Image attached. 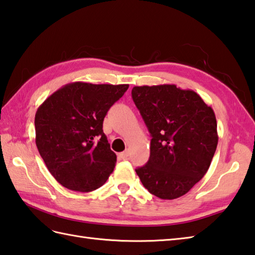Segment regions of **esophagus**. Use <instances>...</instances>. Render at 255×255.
Returning <instances> with one entry per match:
<instances>
[{
  "label": "esophagus",
  "instance_id": "1",
  "mask_svg": "<svg viewBox=\"0 0 255 255\" xmlns=\"http://www.w3.org/2000/svg\"><path fill=\"white\" fill-rule=\"evenodd\" d=\"M120 156H121L122 158H128L129 156V151L128 150H126L124 152H122L121 154H120Z\"/></svg>",
  "mask_w": 255,
  "mask_h": 255
}]
</instances>
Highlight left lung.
Returning a JSON list of instances; mask_svg holds the SVG:
<instances>
[{
	"label": "left lung",
	"instance_id": "obj_1",
	"mask_svg": "<svg viewBox=\"0 0 255 255\" xmlns=\"http://www.w3.org/2000/svg\"><path fill=\"white\" fill-rule=\"evenodd\" d=\"M132 99L152 136L150 158L136 174L151 194L180 198L205 175L217 150L213 110L174 84L134 86Z\"/></svg>",
	"mask_w": 255,
	"mask_h": 255
}]
</instances>
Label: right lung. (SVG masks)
Instances as JSON below:
<instances>
[{
    "label": "right lung",
    "instance_id": "right-lung-1",
    "mask_svg": "<svg viewBox=\"0 0 255 255\" xmlns=\"http://www.w3.org/2000/svg\"><path fill=\"white\" fill-rule=\"evenodd\" d=\"M128 89V84L74 82L62 86L37 109V150L61 185L91 192L109 179L117 155L103 133V120Z\"/></svg>",
    "mask_w": 255,
    "mask_h": 255
}]
</instances>
